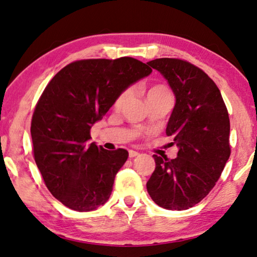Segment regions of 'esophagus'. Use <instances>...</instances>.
I'll use <instances>...</instances> for the list:
<instances>
[{"mask_svg": "<svg viewBox=\"0 0 257 257\" xmlns=\"http://www.w3.org/2000/svg\"><path fill=\"white\" fill-rule=\"evenodd\" d=\"M137 156H140V153L136 152V151H133V150L129 151V158H135Z\"/></svg>", "mask_w": 257, "mask_h": 257, "instance_id": "esophagus-1", "label": "esophagus"}]
</instances>
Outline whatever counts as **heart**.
I'll list each match as a JSON object with an SVG mask.
<instances>
[{
	"instance_id": "heart-1",
	"label": "heart",
	"mask_w": 257,
	"mask_h": 257,
	"mask_svg": "<svg viewBox=\"0 0 257 257\" xmlns=\"http://www.w3.org/2000/svg\"><path fill=\"white\" fill-rule=\"evenodd\" d=\"M130 89H127L121 95L117 97V99L115 100V104H114V107L115 108H120L122 105L124 104V101L128 99V97L130 96ZM165 96H170L169 91L167 90L165 87L162 85H154L149 90L148 92V98H154V97H165Z\"/></svg>"
}]
</instances>
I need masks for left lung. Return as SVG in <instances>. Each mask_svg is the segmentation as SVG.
<instances>
[{
    "instance_id": "8db88e82",
    "label": "left lung",
    "mask_w": 257,
    "mask_h": 257,
    "mask_svg": "<svg viewBox=\"0 0 257 257\" xmlns=\"http://www.w3.org/2000/svg\"><path fill=\"white\" fill-rule=\"evenodd\" d=\"M148 64L174 92L166 135L174 137L178 152L172 160L154 154L156 169L146 189L162 208L189 209L210 192L229 160V114L217 85L200 68L174 58Z\"/></svg>"
}]
</instances>
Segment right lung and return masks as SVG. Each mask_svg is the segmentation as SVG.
Listing matches in <instances>:
<instances>
[{"label":"right lung","instance_id":"add662e5","mask_svg":"<svg viewBox=\"0 0 257 257\" xmlns=\"http://www.w3.org/2000/svg\"><path fill=\"white\" fill-rule=\"evenodd\" d=\"M151 73L130 57L77 60L44 89L32 117L34 159L48 190L64 206L91 211L108 200L128 152L89 143L90 129L125 89Z\"/></svg>","mask_w":257,"mask_h":257}]
</instances>
